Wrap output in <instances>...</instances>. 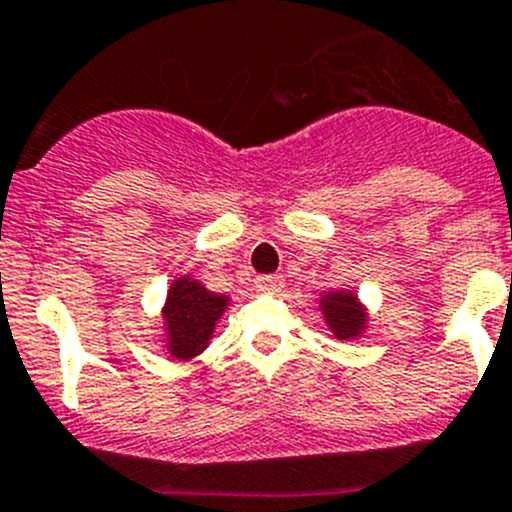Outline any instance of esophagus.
<instances>
[{"label": "esophagus", "mask_w": 512, "mask_h": 512, "mask_svg": "<svg viewBox=\"0 0 512 512\" xmlns=\"http://www.w3.org/2000/svg\"><path fill=\"white\" fill-rule=\"evenodd\" d=\"M256 289L264 291V294H276V291L284 289V276H259V279H256Z\"/></svg>", "instance_id": "obj_1"}]
</instances>
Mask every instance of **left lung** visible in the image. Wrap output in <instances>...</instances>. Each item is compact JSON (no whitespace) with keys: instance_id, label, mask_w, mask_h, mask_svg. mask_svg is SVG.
Masks as SVG:
<instances>
[{"instance_id":"8db88e82","label":"left lung","mask_w":512,"mask_h":512,"mask_svg":"<svg viewBox=\"0 0 512 512\" xmlns=\"http://www.w3.org/2000/svg\"><path fill=\"white\" fill-rule=\"evenodd\" d=\"M319 311L324 314V321L334 339L349 342V339H357L367 332L369 314L352 289L324 291L319 296Z\"/></svg>"}]
</instances>
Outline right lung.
<instances>
[{
    "label": "right lung",
    "mask_w": 512,
    "mask_h": 512,
    "mask_svg": "<svg viewBox=\"0 0 512 512\" xmlns=\"http://www.w3.org/2000/svg\"><path fill=\"white\" fill-rule=\"evenodd\" d=\"M231 299L226 294L208 291L193 276L183 274L168 286L163 304L165 352L173 359L188 362L198 357L211 344L218 319L228 309Z\"/></svg>",
    "instance_id": "right-lung-1"
}]
</instances>
